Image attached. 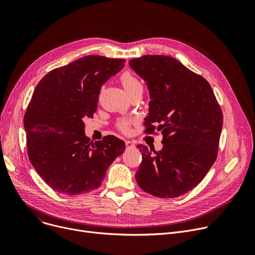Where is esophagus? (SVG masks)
<instances>
[{
    "label": "esophagus",
    "instance_id": "34e87169",
    "mask_svg": "<svg viewBox=\"0 0 255 255\" xmlns=\"http://www.w3.org/2000/svg\"><path fill=\"white\" fill-rule=\"evenodd\" d=\"M126 147H127V149H133L134 148V144L132 142H129V140H127V142H126Z\"/></svg>",
    "mask_w": 255,
    "mask_h": 255
}]
</instances>
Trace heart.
Masks as SVG:
<instances>
[{
    "label": "heart",
    "instance_id": "b5f03b06",
    "mask_svg": "<svg viewBox=\"0 0 255 255\" xmlns=\"http://www.w3.org/2000/svg\"><path fill=\"white\" fill-rule=\"evenodd\" d=\"M121 82L123 84V86L127 93L130 96L134 93L137 92H142L144 91V86L140 80L134 76L132 73L126 71L121 75ZM117 128L122 131L123 133H128L130 131V127H131V121L128 119H121L117 122L116 124Z\"/></svg>",
    "mask_w": 255,
    "mask_h": 255
}]
</instances>
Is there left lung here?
Listing matches in <instances>:
<instances>
[{
	"mask_svg": "<svg viewBox=\"0 0 255 255\" xmlns=\"http://www.w3.org/2000/svg\"><path fill=\"white\" fill-rule=\"evenodd\" d=\"M150 91L145 133L160 131L163 148L137 145L142 163L135 173L149 194L172 199L193 189L218 156L223 112L209 82L174 58L149 54L129 61Z\"/></svg>",
	"mask_w": 255,
	"mask_h": 255,
	"instance_id": "obj_1",
	"label": "left lung"
}]
</instances>
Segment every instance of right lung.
I'll list each match as a JSON object with an SVG mask.
<instances>
[{
    "label": "right lung",
    "instance_id": "obj_1",
    "mask_svg": "<svg viewBox=\"0 0 255 255\" xmlns=\"http://www.w3.org/2000/svg\"><path fill=\"white\" fill-rule=\"evenodd\" d=\"M125 62L83 56L51 70L37 84L24 116L27 154L53 190L78 195L98 188L110 164L125 152V142L115 135L93 144L84 133V120L93 118L102 85Z\"/></svg>",
    "mask_w": 255,
    "mask_h": 255
}]
</instances>
